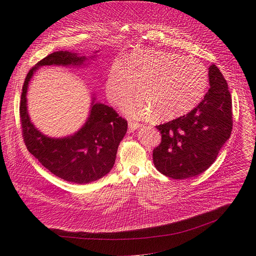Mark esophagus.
Listing matches in <instances>:
<instances>
[{
  "instance_id": "1",
  "label": "esophagus",
  "mask_w": 256,
  "mask_h": 256,
  "mask_svg": "<svg viewBox=\"0 0 256 256\" xmlns=\"http://www.w3.org/2000/svg\"><path fill=\"white\" fill-rule=\"evenodd\" d=\"M141 126L140 124L135 122V121H128V132H134L135 130L139 128Z\"/></svg>"
}]
</instances>
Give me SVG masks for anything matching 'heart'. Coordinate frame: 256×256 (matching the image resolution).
<instances>
[{
	"label": "heart",
	"instance_id": "obj_1",
	"mask_svg": "<svg viewBox=\"0 0 256 256\" xmlns=\"http://www.w3.org/2000/svg\"><path fill=\"white\" fill-rule=\"evenodd\" d=\"M208 84L206 66L180 54L142 50L132 52L111 66L106 78V96L120 104L136 90L139 96L128 100L124 110L132 117L154 114L160 120L189 112L201 100Z\"/></svg>",
	"mask_w": 256,
	"mask_h": 256
}]
</instances>
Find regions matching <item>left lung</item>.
<instances>
[{
  "instance_id": "8db88e82",
  "label": "left lung",
  "mask_w": 256,
  "mask_h": 256,
  "mask_svg": "<svg viewBox=\"0 0 256 256\" xmlns=\"http://www.w3.org/2000/svg\"><path fill=\"white\" fill-rule=\"evenodd\" d=\"M210 89L188 114L156 128L162 141L152 152L154 167L164 176L184 180L204 172L216 160L232 130L230 92L223 74L212 64Z\"/></svg>"
}]
</instances>
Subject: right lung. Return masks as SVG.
Here are the masks:
<instances>
[{
	"label": "right lung",
	"mask_w": 256,
	"mask_h": 256,
	"mask_svg": "<svg viewBox=\"0 0 256 256\" xmlns=\"http://www.w3.org/2000/svg\"><path fill=\"white\" fill-rule=\"evenodd\" d=\"M86 57L60 50L50 54L32 67L24 78L20 104L24 142L44 167L56 176L76 184L96 182L109 173L115 163L128 121L111 106L92 102L84 126L70 137L48 138L36 130L26 112V90L34 72L44 65H80Z\"/></svg>",
	"instance_id": "right-lung-1"
}]
</instances>
